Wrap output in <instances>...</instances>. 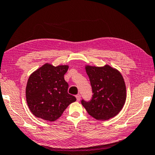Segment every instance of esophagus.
<instances>
[{
    "mask_svg": "<svg viewBox=\"0 0 155 155\" xmlns=\"http://www.w3.org/2000/svg\"><path fill=\"white\" fill-rule=\"evenodd\" d=\"M76 98H77V101H80V98H81V96L80 94H78L76 95Z\"/></svg>",
    "mask_w": 155,
    "mask_h": 155,
    "instance_id": "obj_1",
    "label": "esophagus"
}]
</instances>
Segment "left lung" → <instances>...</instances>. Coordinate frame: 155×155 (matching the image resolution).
<instances>
[{
	"label": "left lung",
	"mask_w": 155,
	"mask_h": 155,
	"mask_svg": "<svg viewBox=\"0 0 155 155\" xmlns=\"http://www.w3.org/2000/svg\"><path fill=\"white\" fill-rule=\"evenodd\" d=\"M93 96L91 101L82 100V104L92 117L108 120L117 115L124 106L126 87L122 75L109 65L86 66Z\"/></svg>",
	"instance_id": "left-lung-1"
}]
</instances>
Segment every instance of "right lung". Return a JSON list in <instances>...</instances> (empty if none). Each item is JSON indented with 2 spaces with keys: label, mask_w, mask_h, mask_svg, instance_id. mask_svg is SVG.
Returning <instances> with one entry per match:
<instances>
[{
  "label": "right lung",
  "mask_w": 155,
  "mask_h": 155,
  "mask_svg": "<svg viewBox=\"0 0 155 155\" xmlns=\"http://www.w3.org/2000/svg\"><path fill=\"white\" fill-rule=\"evenodd\" d=\"M68 68L67 65L46 64L30 75L25 89L26 101L37 118L54 121L76 101L68 94V84L64 78Z\"/></svg>",
  "instance_id": "obj_1"
}]
</instances>
